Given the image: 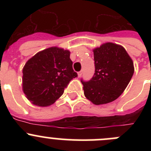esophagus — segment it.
<instances>
[{"mask_svg":"<svg viewBox=\"0 0 151 151\" xmlns=\"http://www.w3.org/2000/svg\"><path fill=\"white\" fill-rule=\"evenodd\" d=\"M82 74H83V71H79L78 73H77V75H78V77H81Z\"/></svg>","mask_w":151,"mask_h":151,"instance_id":"obj_1","label":"esophagus"}]
</instances>
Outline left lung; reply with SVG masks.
Segmentation results:
<instances>
[{
  "instance_id": "8db88e82",
  "label": "left lung",
  "mask_w": 151,
  "mask_h": 151,
  "mask_svg": "<svg viewBox=\"0 0 151 151\" xmlns=\"http://www.w3.org/2000/svg\"><path fill=\"white\" fill-rule=\"evenodd\" d=\"M95 73L90 81L83 82L84 95L96 105L112 102L129 85L134 67L123 47L106 42L93 50Z\"/></svg>"
}]
</instances>
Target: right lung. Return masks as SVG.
<instances>
[{
  "mask_svg": "<svg viewBox=\"0 0 151 151\" xmlns=\"http://www.w3.org/2000/svg\"><path fill=\"white\" fill-rule=\"evenodd\" d=\"M70 51L58 47L42 50L30 58L22 69V91L33 104L50 106L77 76L72 68Z\"/></svg>",
  "mask_w": 151,
  "mask_h": 151,
  "instance_id": "obj_1",
  "label": "right lung"
}]
</instances>
